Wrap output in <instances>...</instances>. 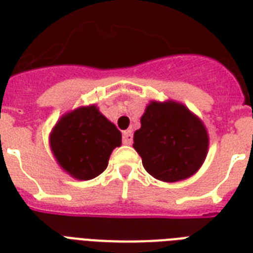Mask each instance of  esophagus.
Returning <instances> with one entry per match:
<instances>
[{"label":"esophagus","mask_w":253,"mask_h":253,"mask_svg":"<svg viewBox=\"0 0 253 253\" xmlns=\"http://www.w3.org/2000/svg\"><path fill=\"white\" fill-rule=\"evenodd\" d=\"M123 144H127V146H130L131 143H132V134H131V131H125L123 132Z\"/></svg>","instance_id":"34e87169"}]
</instances>
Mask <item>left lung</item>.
Instances as JSON below:
<instances>
[{"label":"left lung","mask_w":253,"mask_h":253,"mask_svg":"<svg viewBox=\"0 0 253 253\" xmlns=\"http://www.w3.org/2000/svg\"><path fill=\"white\" fill-rule=\"evenodd\" d=\"M135 131L134 148L151 176L166 182L188 178L208 154L206 128L181 103L151 102Z\"/></svg>","instance_id":"obj_1"}]
</instances>
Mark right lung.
Masks as SVG:
<instances>
[{
    "label": "right lung",
    "mask_w": 253,
    "mask_h": 253,
    "mask_svg": "<svg viewBox=\"0 0 253 253\" xmlns=\"http://www.w3.org/2000/svg\"><path fill=\"white\" fill-rule=\"evenodd\" d=\"M51 148L64 170L79 180H91L106 169L115 147L122 144V134L95 106L80 107L57 122Z\"/></svg>",
    "instance_id": "obj_1"
}]
</instances>
